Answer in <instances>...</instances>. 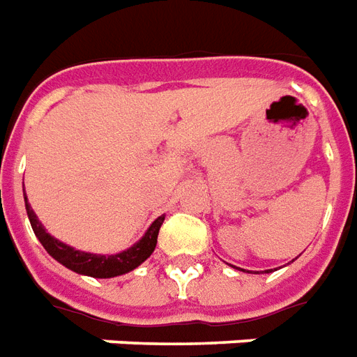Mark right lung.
I'll use <instances>...</instances> for the list:
<instances>
[{
	"label": "right lung",
	"mask_w": 357,
	"mask_h": 357,
	"mask_svg": "<svg viewBox=\"0 0 357 357\" xmlns=\"http://www.w3.org/2000/svg\"><path fill=\"white\" fill-rule=\"evenodd\" d=\"M26 212H28V218H30L31 229L36 232L39 242L43 244L45 250L51 253L58 263H62L64 266L71 268L73 273L86 274V276H92V278H113V276H119V274L130 273L136 266L142 265L151 255L153 250H155L158 229H160L162 221H165V215H160V218L153 221V225L147 229L144 238L139 240L138 244H134L126 252H121L117 255H107L105 257V255L79 252V250H73L70 245H66L62 242H58L56 238H52L51 234L41 227V223L36 218V213H33V210L28 204V200H26Z\"/></svg>",
	"instance_id": "1"
}]
</instances>
